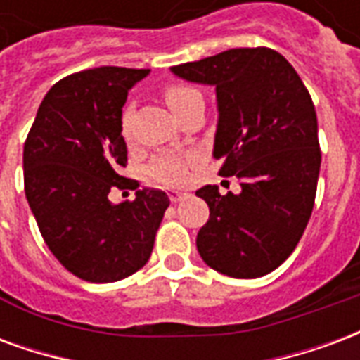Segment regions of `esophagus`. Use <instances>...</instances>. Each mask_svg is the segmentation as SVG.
<instances>
[{"label": "esophagus", "instance_id": "1", "mask_svg": "<svg viewBox=\"0 0 360 360\" xmlns=\"http://www.w3.org/2000/svg\"><path fill=\"white\" fill-rule=\"evenodd\" d=\"M169 198H172V202H181L183 198H187V193H179V191H172V195H169Z\"/></svg>", "mask_w": 360, "mask_h": 360}]
</instances>
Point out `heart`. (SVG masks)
Listing matches in <instances>:
<instances>
[{"mask_svg":"<svg viewBox=\"0 0 360 360\" xmlns=\"http://www.w3.org/2000/svg\"><path fill=\"white\" fill-rule=\"evenodd\" d=\"M198 96L195 89L185 86V84H167L164 89V98L172 111L177 115L181 108L191 100ZM119 133L123 136V141H133V113L129 110L123 111L121 121H119ZM193 156H177V154H162L158 156L152 164L148 165L150 179L156 183L167 185V187H177L185 185L188 179V167L193 164Z\"/></svg>","mask_w":360,"mask_h":360,"instance_id":"b5f03b06","label":"heart"}]
</instances>
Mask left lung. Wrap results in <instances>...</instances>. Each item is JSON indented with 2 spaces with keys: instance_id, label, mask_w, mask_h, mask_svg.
I'll list each match as a JSON object with an SVG mask.
<instances>
[{
  "instance_id": "obj_1",
  "label": "left lung",
  "mask_w": 360,
  "mask_h": 360,
  "mask_svg": "<svg viewBox=\"0 0 360 360\" xmlns=\"http://www.w3.org/2000/svg\"><path fill=\"white\" fill-rule=\"evenodd\" d=\"M181 79L216 86L219 175L241 193L198 188L210 218L196 235L206 264L231 278H260L283 264L301 241L320 173L318 119L309 90L271 48H235L172 67Z\"/></svg>"
}]
</instances>
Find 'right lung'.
Segmentation results:
<instances>
[{
	"instance_id": "obj_1",
	"label": "right lung",
	"mask_w": 360,
	"mask_h": 360,
	"mask_svg": "<svg viewBox=\"0 0 360 360\" xmlns=\"http://www.w3.org/2000/svg\"><path fill=\"white\" fill-rule=\"evenodd\" d=\"M148 69L98 67L56 82L28 131L25 193L44 241L61 266L92 283L131 276L148 262L169 198L160 188L110 202L125 188L119 133L127 94Z\"/></svg>"
}]
</instances>
